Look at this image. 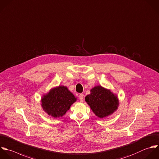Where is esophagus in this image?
<instances>
[{"instance_id":"1","label":"esophagus","mask_w":159,"mask_h":159,"mask_svg":"<svg viewBox=\"0 0 159 159\" xmlns=\"http://www.w3.org/2000/svg\"><path fill=\"white\" fill-rule=\"evenodd\" d=\"M79 100H80V102H84V95L83 94H80L79 96Z\"/></svg>"}]
</instances>
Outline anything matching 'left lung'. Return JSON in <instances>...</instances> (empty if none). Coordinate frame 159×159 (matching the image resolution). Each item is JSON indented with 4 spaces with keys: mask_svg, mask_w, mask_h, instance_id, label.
I'll list each match as a JSON object with an SVG mask.
<instances>
[{
    "mask_svg": "<svg viewBox=\"0 0 159 159\" xmlns=\"http://www.w3.org/2000/svg\"><path fill=\"white\" fill-rule=\"evenodd\" d=\"M85 100L94 114L100 118L112 115L119 106L117 95L101 85L92 89L90 93L85 97Z\"/></svg>",
    "mask_w": 159,
    "mask_h": 159,
    "instance_id": "left-lung-1",
    "label": "left lung"
}]
</instances>
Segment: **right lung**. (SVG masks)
Here are the masks:
<instances>
[{"label": "right lung", "instance_id": "right-lung-1", "mask_svg": "<svg viewBox=\"0 0 159 159\" xmlns=\"http://www.w3.org/2000/svg\"><path fill=\"white\" fill-rule=\"evenodd\" d=\"M76 101L77 98L67 87L58 86L43 95L41 105L49 116L56 118L64 116Z\"/></svg>", "mask_w": 159, "mask_h": 159}]
</instances>
